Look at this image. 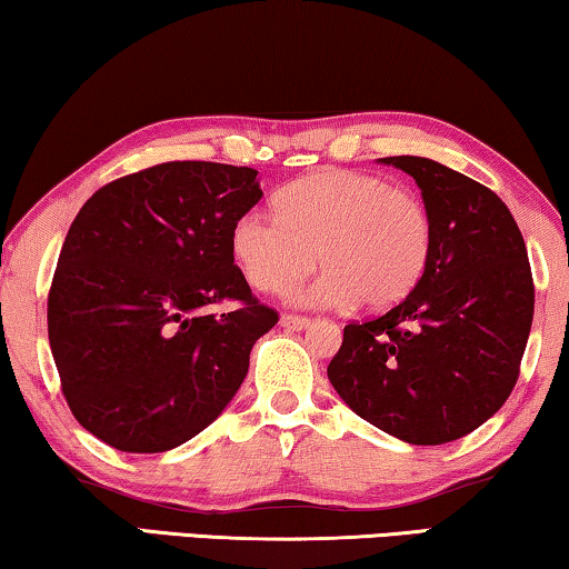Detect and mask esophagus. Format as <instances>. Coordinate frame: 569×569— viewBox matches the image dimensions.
<instances>
[{
    "mask_svg": "<svg viewBox=\"0 0 569 569\" xmlns=\"http://www.w3.org/2000/svg\"><path fill=\"white\" fill-rule=\"evenodd\" d=\"M311 325L309 317H301V313H283L281 327L286 329H307Z\"/></svg>",
    "mask_w": 569,
    "mask_h": 569,
    "instance_id": "esophagus-1",
    "label": "esophagus"
}]
</instances>
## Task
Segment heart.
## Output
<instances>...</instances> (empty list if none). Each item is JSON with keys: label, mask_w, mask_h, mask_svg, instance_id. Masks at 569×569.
<instances>
[{"label": "heart", "mask_w": 569, "mask_h": 569, "mask_svg": "<svg viewBox=\"0 0 569 569\" xmlns=\"http://www.w3.org/2000/svg\"><path fill=\"white\" fill-rule=\"evenodd\" d=\"M276 209L244 211L232 227L237 266L262 293H283L311 273L317 252L327 270L299 296L313 307H393L427 270V203L383 176L325 168L286 183Z\"/></svg>", "instance_id": "obj_1"}]
</instances>
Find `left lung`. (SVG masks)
Listing matches in <instances>:
<instances>
[{
    "instance_id": "obj_1",
    "label": "left lung",
    "mask_w": 569,
    "mask_h": 569,
    "mask_svg": "<svg viewBox=\"0 0 569 569\" xmlns=\"http://www.w3.org/2000/svg\"><path fill=\"white\" fill-rule=\"evenodd\" d=\"M419 183L431 256L413 291L350 321L327 376L350 409L409 445L455 442L511 396L533 319L527 244L488 186L417 156L383 158Z\"/></svg>"
}]
</instances>
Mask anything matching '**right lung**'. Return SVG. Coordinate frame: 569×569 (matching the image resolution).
Instances as JSON below:
<instances>
[{"mask_svg": "<svg viewBox=\"0 0 569 569\" xmlns=\"http://www.w3.org/2000/svg\"><path fill=\"white\" fill-rule=\"evenodd\" d=\"M256 168L171 160L83 203L48 293V339L76 421L120 452H166L232 401L278 311L234 266ZM232 300L227 315L208 313Z\"/></svg>", "mask_w": 569, "mask_h": 569, "instance_id": "add662e5", "label": "right lung"}]
</instances>
